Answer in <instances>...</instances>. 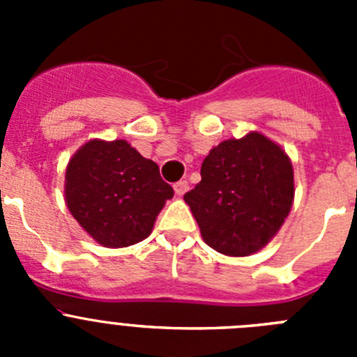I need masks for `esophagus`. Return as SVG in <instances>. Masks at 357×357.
Returning <instances> with one entry per match:
<instances>
[{
    "mask_svg": "<svg viewBox=\"0 0 357 357\" xmlns=\"http://www.w3.org/2000/svg\"><path fill=\"white\" fill-rule=\"evenodd\" d=\"M173 188H175V193L178 195V197H182V195L188 193L189 182L188 181H178L175 185H173Z\"/></svg>",
    "mask_w": 357,
    "mask_h": 357,
    "instance_id": "obj_1",
    "label": "esophagus"
}]
</instances>
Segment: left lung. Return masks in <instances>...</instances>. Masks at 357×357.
<instances>
[{"label":"left lung","instance_id":"obj_1","mask_svg":"<svg viewBox=\"0 0 357 357\" xmlns=\"http://www.w3.org/2000/svg\"><path fill=\"white\" fill-rule=\"evenodd\" d=\"M200 175L184 200L204 241L225 255L241 257L263 248L291 209V162L280 146L255 132L213 148Z\"/></svg>","mask_w":357,"mask_h":357}]
</instances>
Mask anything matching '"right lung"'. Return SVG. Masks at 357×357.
Here are the masks:
<instances>
[{"label":"right lung","mask_w":357,"mask_h":357,"mask_svg":"<svg viewBox=\"0 0 357 357\" xmlns=\"http://www.w3.org/2000/svg\"><path fill=\"white\" fill-rule=\"evenodd\" d=\"M172 197L159 166L127 141H89L66 169L69 213L103 247H128L148 238Z\"/></svg>","instance_id":"add662e5"}]
</instances>
